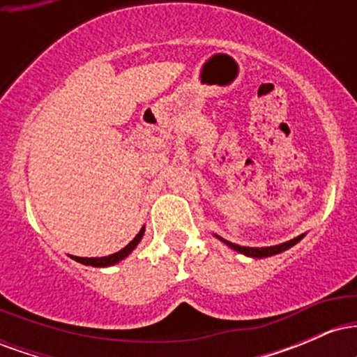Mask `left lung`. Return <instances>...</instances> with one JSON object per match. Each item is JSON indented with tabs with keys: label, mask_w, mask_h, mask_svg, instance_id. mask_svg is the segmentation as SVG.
I'll use <instances>...</instances> for the list:
<instances>
[{
	"label": "left lung",
	"mask_w": 357,
	"mask_h": 357,
	"mask_svg": "<svg viewBox=\"0 0 357 357\" xmlns=\"http://www.w3.org/2000/svg\"><path fill=\"white\" fill-rule=\"evenodd\" d=\"M302 236H304V235L297 236V238H294V240H290V241H285V243H282V245H277V247H265V248L240 247V245H235V243H231V241H227V240L220 238V236H218V238L223 241V243H227L228 247H231L233 250H236V252L243 253V255L253 257V258H264V257H270V255H277V253H280V252H284V250H287V248L294 247V245H296L297 241L302 238Z\"/></svg>",
	"instance_id": "left-lung-1"
}]
</instances>
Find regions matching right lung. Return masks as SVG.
<instances>
[{"label":"right lung","instance_id":"obj_1","mask_svg":"<svg viewBox=\"0 0 357 357\" xmlns=\"http://www.w3.org/2000/svg\"><path fill=\"white\" fill-rule=\"evenodd\" d=\"M142 235H144V228H141V231L137 233L136 238H134L132 241H130L127 247H124L122 250H119L117 253H112V255L109 257H100V258H82V257H72L73 260L80 261V264L84 265H92V267H109V265H114L117 264V261H121L122 258H126L127 255H129L130 252H132L134 248L137 247V243L141 241Z\"/></svg>","mask_w":357,"mask_h":357}]
</instances>
